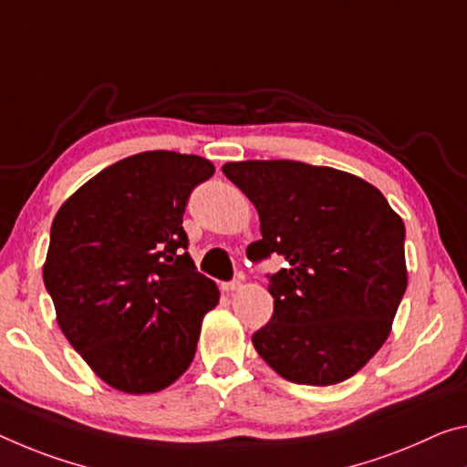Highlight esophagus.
I'll return each mask as SVG.
<instances>
[{
	"mask_svg": "<svg viewBox=\"0 0 467 467\" xmlns=\"http://www.w3.org/2000/svg\"><path fill=\"white\" fill-rule=\"evenodd\" d=\"M222 288H224L226 293L239 291V288H241V283H239V280H231V283H224V285H222Z\"/></svg>",
	"mask_w": 467,
	"mask_h": 467,
	"instance_id": "1",
	"label": "esophagus"
}]
</instances>
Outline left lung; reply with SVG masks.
I'll list each match as a JSON object with an SVG mask.
<instances>
[{"instance_id": "1", "label": "left lung", "mask_w": 467, "mask_h": 467, "mask_svg": "<svg viewBox=\"0 0 467 467\" xmlns=\"http://www.w3.org/2000/svg\"><path fill=\"white\" fill-rule=\"evenodd\" d=\"M222 172L260 213L254 262L268 274L270 322L251 337L283 379L328 387L359 372L390 335L407 288L405 224L359 176L293 160L228 161Z\"/></svg>"}]
</instances>
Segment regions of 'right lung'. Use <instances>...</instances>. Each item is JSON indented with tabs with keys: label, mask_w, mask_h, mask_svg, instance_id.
Wrapping results in <instances>:
<instances>
[{
	"label": "right lung",
	"mask_w": 467,
	"mask_h": 467,
	"mask_svg": "<svg viewBox=\"0 0 467 467\" xmlns=\"http://www.w3.org/2000/svg\"><path fill=\"white\" fill-rule=\"evenodd\" d=\"M213 170L199 155H130L66 199L51 224L43 283L57 324L122 393H158L181 379L203 316L218 306L182 228L191 191Z\"/></svg>",
	"instance_id": "right-lung-1"
}]
</instances>
